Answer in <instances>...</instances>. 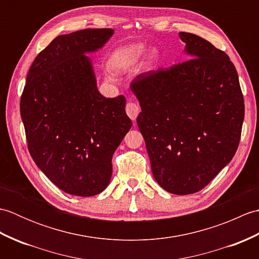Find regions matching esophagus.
Returning a JSON list of instances; mask_svg holds the SVG:
<instances>
[{"label": "esophagus", "mask_w": 259, "mask_h": 259, "mask_svg": "<svg viewBox=\"0 0 259 259\" xmlns=\"http://www.w3.org/2000/svg\"><path fill=\"white\" fill-rule=\"evenodd\" d=\"M125 111H126V114L129 115L131 120H136L137 117H138L139 112H140L139 104L136 103V102H128V103H126V107H125Z\"/></svg>", "instance_id": "obj_1"}]
</instances>
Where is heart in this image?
Here are the masks:
<instances>
[{"label": "heart", "mask_w": 259, "mask_h": 259, "mask_svg": "<svg viewBox=\"0 0 259 259\" xmlns=\"http://www.w3.org/2000/svg\"><path fill=\"white\" fill-rule=\"evenodd\" d=\"M142 53V48L139 46H130L120 48L114 51L111 58V65L115 69H122L133 64Z\"/></svg>", "instance_id": "1"}]
</instances>
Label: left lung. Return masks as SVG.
I'll use <instances>...</instances> for the list:
<instances>
[{"mask_svg": "<svg viewBox=\"0 0 259 259\" xmlns=\"http://www.w3.org/2000/svg\"><path fill=\"white\" fill-rule=\"evenodd\" d=\"M188 60L136 76L137 118L157 183L175 195L201 190L232 160L245 115L237 71L210 42L180 32Z\"/></svg>", "mask_w": 259, "mask_h": 259, "instance_id": "obj_1", "label": "left lung"}]
</instances>
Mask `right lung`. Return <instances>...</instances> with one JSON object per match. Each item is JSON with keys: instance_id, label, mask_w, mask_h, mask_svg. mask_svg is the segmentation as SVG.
<instances>
[{"instance_id": "right-lung-1", "label": "right lung", "mask_w": 259, "mask_h": 259, "mask_svg": "<svg viewBox=\"0 0 259 259\" xmlns=\"http://www.w3.org/2000/svg\"><path fill=\"white\" fill-rule=\"evenodd\" d=\"M112 29L59 35L33 61L20 111L30 155L64 192L90 197L107 188L112 156L133 121L125 98H104L85 52L103 47Z\"/></svg>"}]
</instances>
